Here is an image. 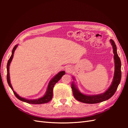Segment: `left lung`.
Returning <instances> with one entry per match:
<instances>
[{"label": "left lung", "mask_w": 128, "mask_h": 128, "mask_svg": "<svg viewBox=\"0 0 128 128\" xmlns=\"http://www.w3.org/2000/svg\"><path fill=\"white\" fill-rule=\"evenodd\" d=\"M110 42L112 46H113L115 62L114 75L112 84L110 85V87L108 88V90H107L104 93L99 94L90 96L83 94L80 92L78 88H77L76 86L73 82L72 84V88L73 95L74 96L75 98L78 101L86 104L99 103L110 98L116 91L121 79V62L118 54L117 48L115 42L112 40H110ZM73 79L75 80L74 77H73Z\"/></svg>", "instance_id": "1"}]
</instances>
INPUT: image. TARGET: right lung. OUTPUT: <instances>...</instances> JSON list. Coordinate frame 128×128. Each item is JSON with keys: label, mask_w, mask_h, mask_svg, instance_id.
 <instances>
[{"label": "right lung", "mask_w": 128, "mask_h": 128, "mask_svg": "<svg viewBox=\"0 0 128 128\" xmlns=\"http://www.w3.org/2000/svg\"><path fill=\"white\" fill-rule=\"evenodd\" d=\"M18 47V45H15L13 50H12V55L10 58V59L8 61V62H7V83H8L9 86L11 88L12 90H13L14 94L15 96H16V97L20 100L21 101L24 102H27L28 104H45V103H47L49 102L50 100H51L53 96V89L54 86V85L59 81L61 78V77H62L65 74V72L64 71H61L59 72L58 74L53 77V78L50 81V82L48 83V86L47 90H46V92L45 93V95L42 96V97H41L40 98H38L37 99H33V100H30V99H25L24 98H22L21 96H19L16 92H15L13 88H12V86L10 84V72H9V68H10V65L11 62L12 60V59L13 58V55L14 52L15 51V50Z\"/></svg>", "instance_id": "add662e5"}]
</instances>
